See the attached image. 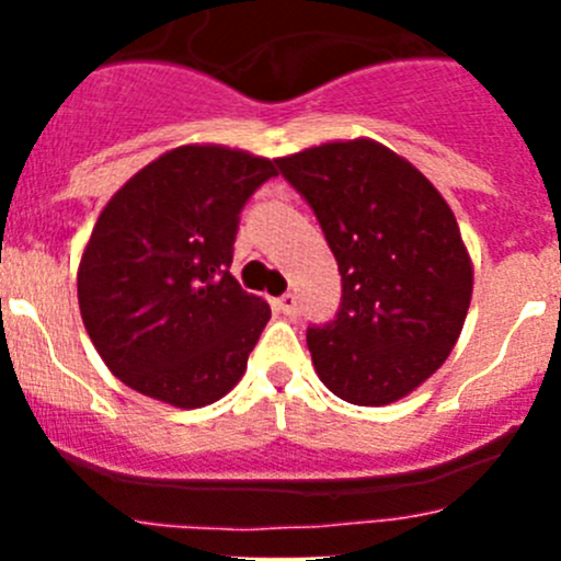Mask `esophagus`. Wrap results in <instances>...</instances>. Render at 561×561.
<instances>
[{
	"mask_svg": "<svg viewBox=\"0 0 561 561\" xmlns=\"http://www.w3.org/2000/svg\"><path fill=\"white\" fill-rule=\"evenodd\" d=\"M274 307H276V312H282L285 317H293L298 312V301H296V296H293V293H285V296L276 298Z\"/></svg>",
	"mask_w": 561,
	"mask_h": 561,
	"instance_id": "obj_1",
	"label": "esophagus"
}]
</instances>
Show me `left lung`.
I'll return each instance as SVG.
<instances>
[{"mask_svg":"<svg viewBox=\"0 0 561 561\" xmlns=\"http://www.w3.org/2000/svg\"><path fill=\"white\" fill-rule=\"evenodd\" d=\"M276 165L314 208L342 274L336 320L307 333L317 377L350 404L404 399L445 364L472 301L454 211L410 160L371 138L331 140Z\"/></svg>","mask_w":561,"mask_h":561,"instance_id":"left-lung-1","label":"left lung"}]
</instances>
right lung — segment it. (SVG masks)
<instances>
[{
  "instance_id": "right-lung-1",
  "label": "right lung",
  "mask_w": 561,
  "mask_h": 561,
  "mask_svg": "<svg viewBox=\"0 0 561 561\" xmlns=\"http://www.w3.org/2000/svg\"><path fill=\"white\" fill-rule=\"evenodd\" d=\"M276 160L175 146L100 211L78 263V307L113 377L195 410L244 377L271 309L230 274L239 214Z\"/></svg>"
}]
</instances>
